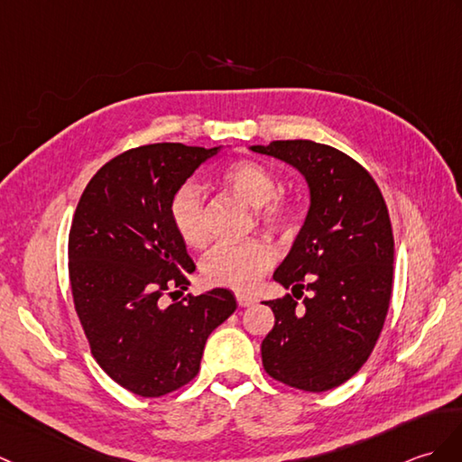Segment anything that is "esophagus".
I'll use <instances>...</instances> for the list:
<instances>
[{
	"label": "esophagus",
	"mask_w": 462,
	"mask_h": 462,
	"mask_svg": "<svg viewBox=\"0 0 462 462\" xmlns=\"http://www.w3.org/2000/svg\"><path fill=\"white\" fill-rule=\"evenodd\" d=\"M236 301H238L240 307H252L257 303V299L252 295H245V293H236Z\"/></svg>",
	"instance_id": "obj_1"
}]
</instances>
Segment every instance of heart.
I'll list each match as a JSON object with an SVG mask.
<instances>
[{
	"label": "heart",
	"instance_id": "1",
	"mask_svg": "<svg viewBox=\"0 0 462 462\" xmlns=\"http://www.w3.org/2000/svg\"><path fill=\"white\" fill-rule=\"evenodd\" d=\"M222 182L248 205L255 207V217L263 226L293 232L305 218L301 202L280 197V182L270 169L252 159L236 161L224 169ZM169 218L180 240L192 248L205 244L207 230L202 220V199L199 189L180 187L169 202ZM275 262L272 244L263 238L218 244L202 262V275L210 285L252 291Z\"/></svg>",
	"mask_w": 462,
	"mask_h": 462
}]
</instances>
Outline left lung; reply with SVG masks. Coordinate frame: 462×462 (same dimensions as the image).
Returning <instances> with one entry per match:
<instances>
[{"instance_id": "obj_1", "label": "left lung", "mask_w": 462, "mask_h": 462, "mask_svg": "<svg viewBox=\"0 0 462 462\" xmlns=\"http://www.w3.org/2000/svg\"><path fill=\"white\" fill-rule=\"evenodd\" d=\"M252 149L297 167L310 187L307 220L273 273L293 295L265 301L275 325L262 342L263 370L289 388L327 392L364 366L383 328L393 285L390 212L368 171L335 147L287 139Z\"/></svg>"}]
</instances>
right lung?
Wrapping results in <instances>:
<instances>
[{"label": "right lung", "instance_id": "right-lung-1", "mask_svg": "<svg viewBox=\"0 0 462 462\" xmlns=\"http://www.w3.org/2000/svg\"><path fill=\"white\" fill-rule=\"evenodd\" d=\"M217 147L153 143L108 161L88 185L69 234L72 301L94 360L122 388L161 398L195 380L210 332L234 310L228 289L185 291L195 272L169 202Z\"/></svg>", "mask_w": 462, "mask_h": 462}]
</instances>
